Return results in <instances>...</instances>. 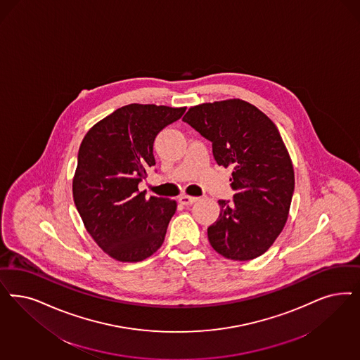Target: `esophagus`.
<instances>
[{"label": "esophagus", "mask_w": 360, "mask_h": 360, "mask_svg": "<svg viewBox=\"0 0 360 360\" xmlns=\"http://www.w3.org/2000/svg\"><path fill=\"white\" fill-rule=\"evenodd\" d=\"M178 200H179V203L181 205H185V206H188V205H193L195 200H198V198L197 197H190V195H181L179 198H178Z\"/></svg>", "instance_id": "34e87169"}]
</instances>
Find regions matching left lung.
<instances>
[{
    "instance_id": "1",
    "label": "left lung",
    "mask_w": 360,
    "mask_h": 360,
    "mask_svg": "<svg viewBox=\"0 0 360 360\" xmlns=\"http://www.w3.org/2000/svg\"><path fill=\"white\" fill-rule=\"evenodd\" d=\"M184 121L212 143V155L233 167L234 200L207 229L211 248L231 261L264 254L285 227L295 186L294 166L273 121L239 98L191 106Z\"/></svg>"
}]
</instances>
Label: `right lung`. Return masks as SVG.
I'll return each instance as SVG.
<instances>
[{
	"instance_id": "1",
	"label": "right lung",
	"mask_w": 360,
	"mask_h": 360,
	"mask_svg": "<svg viewBox=\"0 0 360 360\" xmlns=\"http://www.w3.org/2000/svg\"><path fill=\"white\" fill-rule=\"evenodd\" d=\"M186 108L130 103L94 124L78 150L73 198L87 233L112 259L141 262L161 248L174 199L138 190L155 165L153 143Z\"/></svg>"
}]
</instances>
